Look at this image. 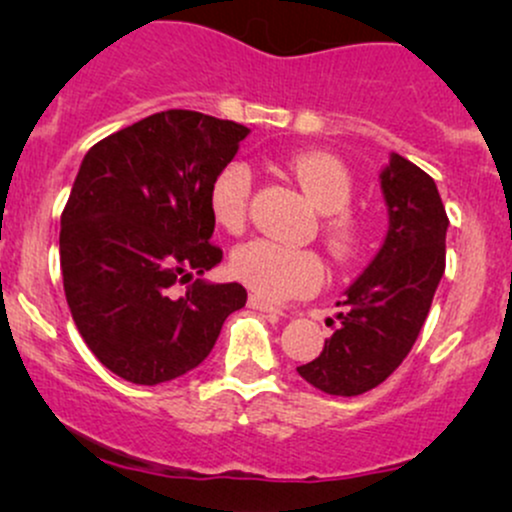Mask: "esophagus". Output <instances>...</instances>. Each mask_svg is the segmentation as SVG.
<instances>
[{
	"label": "esophagus",
	"mask_w": 512,
	"mask_h": 512,
	"mask_svg": "<svg viewBox=\"0 0 512 512\" xmlns=\"http://www.w3.org/2000/svg\"><path fill=\"white\" fill-rule=\"evenodd\" d=\"M248 305L252 310H260V313H281V308H276V305L264 301V298H260V296H250Z\"/></svg>",
	"instance_id": "34e87169"
}]
</instances>
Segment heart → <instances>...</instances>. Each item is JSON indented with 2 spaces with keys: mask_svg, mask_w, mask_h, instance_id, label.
<instances>
[{
  "mask_svg": "<svg viewBox=\"0 0 512 512\" xmlns=\"http://www.w3.org/2000/svg\"><path fill=\"white\" fill-rule=\"evenodd\" d=\"M286 168L301 190L315 204L322 219V238L337 260H349L361 245V231L346 211L354 195V182L339 158L322 151H303L291 156ZM252 173L243 161L226 163L209 182L207 207L211 219L226 233H240L248 221ZM231 272L260 298L286 301L305 296L322 281L320 257L310 250L286 248L272 240H248L231 255Z\"/></svg>",
  "mask_w": 512,
  "mask_h": 512,
  "instance_id": "1",
  "label": "heart"
}]
</instances>
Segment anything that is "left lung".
<instances>
[{
    "label": "left lung",
    "instance_id": "obj_1",
    "mask_svg": "<svg viewBox=\"0 0 512 512\" xmlns=\"http://www.w3.org/2000/svg\"><path fill=\"white\" fill-rule=\"evenodd\" d=\"M390 228L383 248L339 301V325L298 375L327 395L356 397L385 383L419 337L445 272L448 214L436 182L392 154L380 173Z\"/></svg>",
    "mask_w": 512,
    "mask_h": 512
}]
</instances>
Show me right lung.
Segmentation results:
<instances>
[{
	"mask_svg": "<svg viewBox=\"0 0 512 512\" xmlns=\"http://www.w3.org/2000/svg\"><path fill=\"white\" fill-rule=\"evenodd\" d=\"M248 134L233 120L166 110L81 161L62 211L64 296L88 349L129 383L161 385L197 368L248 301L240 284L199 279L223 257L209 243V182Z\"/></svg>",
	"mask_w": 512,
	"mask_h": 512,
	"instance_id": "add662e5",
	"label": "right lung"
}]
</instances>
